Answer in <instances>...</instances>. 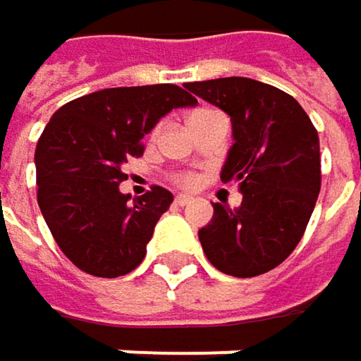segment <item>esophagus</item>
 Instances as JSON below:
<instances>
[{"label":"esophagus","mask_w":361,"mask_h":361,"mask_svg":"<svg viewBox=\"0 0 361 361\" xmlns=\"http://www.w3.org/2000/svg\"><path fill=\"white\" fill-rule=\"evenodd\" d=\"M174 202H176L178 206H187V204H191V202H193V197H191V195H183V193H180V195H176V197H174Z\"/></svg>","instance_id":"1"}]
</instances>
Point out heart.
Listing matches in <instances>:
<instances>
[{"label": "heart", "instance_id": "heart-1", "mask_svg": "<svg viewBox=\"0 0 361 361\" xmlns=\"http://www.w3.org/2000/svg\"><path fill=\"white\" fill-rule=\"evenodd\" d=\"M195 113H204V111H195ZM183 180H185V183H191V178H189V176H185Z\"/></svg>", "mask_w": 361, "mask_h": 361}]
</instances>
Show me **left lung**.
<instances>
[{
	"instance_id": "obj_1",
	"label": "left lung",
	"mask_w": 361,
	"mask_h": 361,
	"mask_svg": "<svg viewBox=\"0 0 361 361\" xmlns=\"http://www.w3.org/2000/svg\"><path fill=\"white\" fill-rule=\"evenodd\" d=\"M185 88L231 117L233 145L221 180H235L242 191V204L233 210L212 204L214 216L200 229L204 255L233 277L275 269L300 242L317 202V130L296 98L250 78Z\"/></svg>"
}]
</instances>
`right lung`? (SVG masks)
<instances>
[{
    "instance_id": "add662e5",
    "label": "right lung",
    "mask_w": 361,
    "mask_h": 361,
    "mask_svg": "<svg viewBox=\"0 0 361 361\" xmlns=\"http://www.w3.org/2000/svg\"><path fill=\"white\" fill-rule=\"evenodd\" d=\"M197 100L174 84L106 88L63 104L35 149L37 204L65 257L96 277L134 271L172 193L153 187L130 202L121 166L172 109Z\"/></svg>"
}]
</instances>
